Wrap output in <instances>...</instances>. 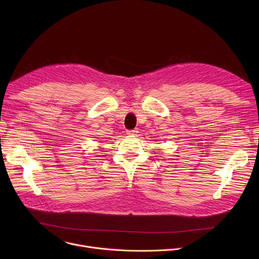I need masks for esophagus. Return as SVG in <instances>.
Masks as SVG:
<instances>
[{"label":"esophagus","instance_id":"obj_1","mask_svg":"<svg viewBox=\"0 0 259 259\" xmlns=\"http://www.w3.org/2000/svg\"><path fill=\"white\" fill-rule=\"evenodd\" d=\"M139 131H138V129H133V130H127V134H129V135H137V133H138Z\"/></svg>","mask_w":259,"mask_h":259}]
</instances>
